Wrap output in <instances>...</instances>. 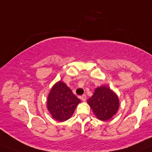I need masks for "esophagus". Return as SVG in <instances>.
<instances>
[{"mask_svg":"<svg viewBox=\"0 0 152 152\" xmlns=\"http://www.w3.org/2000/svg\"><path fill=\"white\" fill-rule=\"evenodd\" d=\"M81 99H82V100L83 101V102H85V101H86V99H87V96H86V95H83L82 96H81Z\"/></svg>","mask_w":152,"mask_h":152,"instance_id":"34e87169","label":"esophagus"}]
</instances>
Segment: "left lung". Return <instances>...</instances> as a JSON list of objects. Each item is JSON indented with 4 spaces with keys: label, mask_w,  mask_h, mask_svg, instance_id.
Listing matches in <instances>:
<instances>
[{
    "label": "left lung",
    "mask_w": 152,
    "mask_h": 152,
    "mask_svg": "<svg viewBox=\"0 0 152 152\" xmlns=\"http://www.w3.org/2000/svg\"><path fill=\"white\" fill-rule=\"evenodd\" d=\"M95 116L101 121H107L119 110V100L117 95L106 85L96 88L93 96L87 99Z\"/></svg>",
    "instance_id": "obj_1"
}]
</instances>
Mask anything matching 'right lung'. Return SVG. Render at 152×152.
<instances>
[{"instance_id":"right-lung-1","label":"right lung","mask_w":152,"mask_h":152,"mask_svg":"<svg viewBox=\"0 0 152 152\" xmlns=\"http://www.w3.org/2000/svg\"><path fill=\"white\" fill-rule=\"evenodd\" d=\"M80 100L72 90L62 82L58 81L53 86L47 98V109L58 121H65L72 116Z\"/></svg>"}]
</instances>
